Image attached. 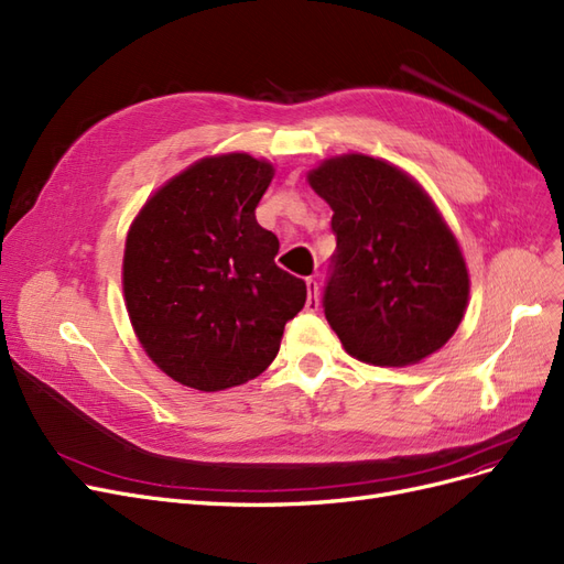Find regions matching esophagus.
<instances>
[{
	"label": "esophagus",
	"mask_w": 564,
	"mask_h": 564,
	"mask_svg": "<svg viewBox=\"0 0 564 564\" xmlns=\"http://www.w3.org/2000/svg\"><path fill=\"white\" fill-rule=\"evenodd\" d=\"M306 288H308L306 308H308V312H316V308H318V283H316V279H306Z\"/></svg>",
	"instance_id": "34e87169"
}]
</instances>
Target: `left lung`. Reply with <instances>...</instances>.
Returning <instances> with one entry per match:
<instances>
[{"label":"left lung","mask_w":564,"mask_h":564,"mask_svg":"<svg viewBox=\"0 0 564 564\" xmlns=\"http://www.w3.org/2000/svg\"><path fill=\"white\" fill-rule=\"evenodd\" d=\"M306 177L333 208L337 250L323 312L344 349L389 368L438 351L464 318L468 271L429 194L366 154L328 159Z\"/></svg>","instance_id":"8db88e82"}]
</instances>
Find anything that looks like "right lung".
<instances>
[{"label":"right lung","instance_id":"obj_1","mask_svg":"<svg viewBox=\"0 0 564 564\" xmlns=\"http://www.w3.org/2000/svg\"><path fill=\"white\" fill-rule=\"evenodd\" d=\"M274 166L250 154L196 161L133 220L123 297L156 366L198 391L246 384L276 358L306 283L276 267V234L256 208Z\"/></svg>","mask_w":564,"mask_h":564}]
</instances>
